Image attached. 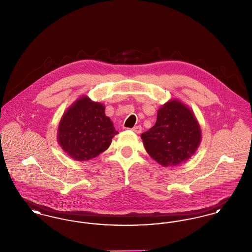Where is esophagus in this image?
<instances>
[{"label":"esophagus","instance_id":"34e87169","mask_svg":"<svg viewBox=\"0 0 252 252\" xmlns=\"http://www.w3.org/2000/svg\"><path fill=\"white\" fill-rule=\"evenodd\" d=\"M132 131L135 132V133H141L142 132V126H134L133 128L131 129Z\"/></svg>","mask_w":252,"mask_h":252}]
</instances>
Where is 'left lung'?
I'll use <instances>...</instances> for the list:
<instances>
[{"label": "left lung", "instance_id": "8db88e82", "mask_svg": "<svg viewBox=\"0 0 252 252\" xmlns=\"http://www.w3.org/2000/svg\"><path fill=\"white\" fill-rule=\"evenodd\" d=\"M146 152L162 166H176L193 155L201 131L192 111L172 100L159 108L155 126L141 135Z\"/></svg>", "mask_w": 252, "mask_h": 252}]
</instances>
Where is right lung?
Instances as JSON below:
<instances>
[{
  "label": "right lung",
  "mask_w": 252,
  "mask_h": 252,
  "mask_svg": "<svg viewBox=\"0 0 252 252\" xmlns=\"http://www.w3.org/2000/svg\"><path fill=\"white\" fill-rule=\"evenodd\" d=\"M118 133L105 107L81 97L63 115L59 126L61 148L75 160H89L106 151Z\"/></svg>",
  "instance_id": "1"
}]
</instances>
